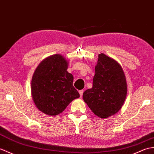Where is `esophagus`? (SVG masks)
Returning a JSON list of instances; mask_svg holds the SVG:
<instances>
[{"instance_id":"1","label":"esophagus","mask_w":154,"mask_h":154,"mask_svg":"<svg viewBox=\"0 0 154 154\" xmlns=\"http://www.w3.org/2000/svg\"><path fill=\"white\" fill-rule=\"evenodd\" d=\"M83 92H84V91H83V90H81L79 91V94H80V97H82V96H83Z\"/></svg>"}]
</instances>
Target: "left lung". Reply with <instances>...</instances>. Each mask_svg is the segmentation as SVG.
Returning <instances> with one entry per match:
<instances>
[{"mask_svg":"<svg viewBox=\"0 0 154 154\" xmlns=\"http://www.w3.org/2000/svg\"><path fill=\"white\" fill-rule=\"evenodd\" d=\"M127 87L122 67L104 54L98 55L92 88L85 91L83 98L95 115L107 118L121 108L126 98Z\"/></svg>","mask_w":154,"mask_h":154,"instance_id":"8db88e82","label":"left lung"}]
</instances>
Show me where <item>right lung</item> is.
I'll use <instances>...</instances> for the list:
<instances>
[{"label":"right lung","mask_w":154,"mask_h":154,"mask_svg":"<svg viewBox=\"0 0 154 154\" xmlns=\"http://www.w3.org/2000/svg\"><path fill=\"white\" fill-rule=\"evenodd\" d=\"M68 63L60 54L48 57L35 69L31 94L37 108L49 116L62 113L79 94L73 86V77L67 72Z\"/></svg>","instance_id":"1"}]
</instances>
